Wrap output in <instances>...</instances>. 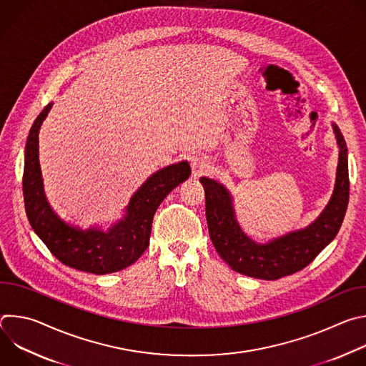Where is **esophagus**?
Returning <instances> with one entry per match:
<instances>
[{"mask_svg":"<svg viewBox=\"0 0 366 366\" xmlns=\"http://www.w3.org/2000/svg\"><path fill=\"white\" fill-rule=\"evenodd\" d=\"M191 169H192V175L194 177H199L202 175L207 169H208V162L202 156H192L191 159Z\"/></svg>","mask_w":366,"mask_h":366,"instance_id":"34e87169","label":"esophagus"}]
</instances>
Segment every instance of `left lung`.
Segmentation results:
<instances>
[{"instance_id":"left-lung-1","label":"left lung","mask_w":366,"mask_h":366,"mask_svg":"<svg viewBox=\"0 0 366 366\" xmlns=\"http://www.w3.org/2000/svg\"><path fill=\"white\" fill-rule=\"evenodd\" d=\"M339 152L336 185L330 202L308 227L267 244H257L239 227L229 191L214 179L201 178L205 189V216L212 242L224 262L239 274L259 280H280L304 269L336 237L349 202L347 147L333 124Z\"/></svg>"}]
</instances>
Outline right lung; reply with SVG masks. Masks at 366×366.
Here are the masks:
<instances>
[{
	"label": "right lung",
	"instance_id": "obj_1",
	"mask_svg": "<svg viewBox=\"0 0 366 366\" xmlns=\"http://www.w3.org/2000/svg\"><path fill=\"white\" fill-rule=\"evenodd\" d=\"M50 107L51 104H47L37 116L26 143L23 195L27 219L47 249L64 265L97 275L122 271L143 254L149 246L154 212L174 188L188 179L191 168L188 162H179L153 174L132 197L124 219L107 233L98 229L85 232L74 229L51 212L43 192L39 129Z\"/></svg>",
	"mask_w": 366,
	"mask_h": 366
}]
</instances>
